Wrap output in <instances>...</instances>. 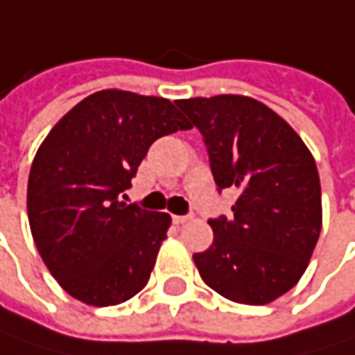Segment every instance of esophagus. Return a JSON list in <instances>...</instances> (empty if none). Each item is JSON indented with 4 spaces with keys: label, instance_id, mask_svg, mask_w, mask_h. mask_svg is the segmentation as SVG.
I'll return each instance as SVG.
<instances>
[{
    "label": "esophagus",
    "instance_id": "obj_1",
    "mask_svg": "<svg viewBox=\"0 0 355 355\" xmlns=\"http://www.w3.org/2000/svg\"><path fill=\"white\" fill-rule=\"evenodd\" d=\"M173 220H175L177 225H184L187 220H191V215H175V217H173Z\"/></svg>",
    "mask_w": 355,
    "mask_h": 355
}]
</instances>
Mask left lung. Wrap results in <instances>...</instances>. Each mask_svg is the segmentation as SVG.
<instances>
[{
	"label": "left lung",
	"mask_w": 355,
	"mask_h": 355,
	"mask_svg": "<svg viewBox=\"0 0 355 355\" xmlns=\"http://www.w3.org/2000/svg\"><path fill=\"white\" fill-rule=\"evenodd\" d=\"M177 106L205 138L219 191H239L233 220H209L213 245L193 255L202 282L231 302H275L302 279L320 239L315 160L282 116L255 98L220 94Z\"/></svg>",
	"instance_id": "1"
}]
</instances>
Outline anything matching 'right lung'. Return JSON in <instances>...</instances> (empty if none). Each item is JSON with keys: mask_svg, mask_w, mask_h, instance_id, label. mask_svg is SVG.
Listing matches in <instances>:
<instances>
[{"mask_svg": "<svg viewBox=\"0 0 355 355\" xmlns=\"http://www.w3.org/2000/svg\"><path fill=\"white\" fill-rule=\"evenodd\" d=\"M189 128L171 100L112 88L78 102L40 144L28 180L30 229L46 267L78 302L118 305L148 283L171 215L120 195L157 138Z\"/></svg>", "mask_w": 355, "mask_h": 355, "instance_id": "right-lung-1", "label": "right lung"}]
</instances>
